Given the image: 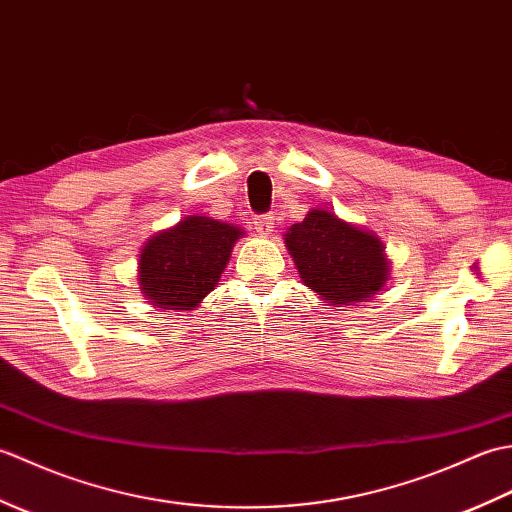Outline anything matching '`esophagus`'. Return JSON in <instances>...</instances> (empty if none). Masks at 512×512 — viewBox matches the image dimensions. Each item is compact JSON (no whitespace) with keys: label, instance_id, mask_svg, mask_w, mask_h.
<instances>
[{"label":"esophagus","instance_id":"esophagus-1","mask_svg":"<svg viewBox=\"0 0 512 512\" xmlns=\"http://www.w3.org/2000/svg\"><path fill=\"white\" fill-rule=\"evenodd\" d=\"M255 231L262 235V237H268L270 233H273L275 228V222H273V215H255Z\"/></svg>","mask_w":512,"mask_h":512}]
</instances>
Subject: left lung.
Returning a JSON list of instances; mask_svg holds the SVG:
<instances>
[{
    "mask_svg": "<svg viewBox=\"0 0 512 512\" xmlns=\"http://www.w3.org/2000/svg\"><path fill=\"white\" fill-rule=\"evenodd\" d=\"M284 244L303 284L334 308L376 297L391 275L380 237L330 209H310L288 228Z\"/></svg>",
    "mask_w": 512,
    "mask_h": 512,
    "instance_id": "8db88e82",
    "label": "left lung"
}]
</instances>
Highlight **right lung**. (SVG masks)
<instances>
[{"label": "right lung", "mask_w": 512, "mask_h": 512, "mask_svg": "<svg viewBox=\"0 0 512 512\" xmlns=\"http://www.w3.org/2000/svg\"><path fill=\"white\" fill-rule=\"evenodd\" d=\"M239 237L244 228L235 224L187 215L140 248V292L162 312L195 310L217 286Z\"/></svg>", "instance_id": "obj_1"}]
</instances>
